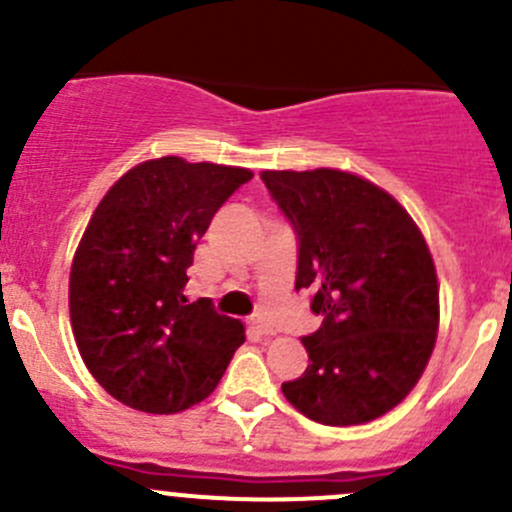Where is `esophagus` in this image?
<instances>
[{
	"instance_id": "esophagus-1",
	"label": "esophagus",
	"mask_w": 512,
	"mask_h": 512,
	"mask_svg": "<svg viewBox=\"0 0 512 512\" xmlns=\"http://www.w3.org/2000/svg\"><path fill=\"white\" fill-rule=\"evenodd\" d=\"M250 329L252 332H257V334H262V337H270V334H275V327H272L270 322H267L265 317H260V314H255V317H250Z\"/></svg>"
}]
</instances>
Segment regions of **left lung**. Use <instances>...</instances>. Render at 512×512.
Wrapping results in <instances>:
<instances>
[{"label":"left lung","mask_w":512,"mask_h":512,"mask_svg":"<svg viewBox=\"0 0 512 512\" xmlns=\"http://www.w3.org/2000/svg\"><path fill=\"white\" fill-rule=\"evenodd\" d=\"M297 235L294 289H312L322 327L309 366L282 384L324 426L374 421L421 379L438 332V282L414 220L386 190L344 170L260 175Z\"/></svg>","instance_id":"obj_1"}]
</instances>
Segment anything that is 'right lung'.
Instances as JSON below:
<instances>
[{
  "label": "right lung",
  "mask_w": 512,
  "mask_h": 512,
  "mask_svg": "<svg viewBox=\"0 0 512 512\" xmlns=\"http://www.w3.org/2000/svg\"><path fill=\"white\" fill-rule=\"evenodd\" d=\"M247 168L165 156L128 170L98 203L71 265V327L113 399L175 414L213 394L245 327L188 302L193 252Z\"/></svg>",
  "instance_id": "add662e5"
}]
</instances>
